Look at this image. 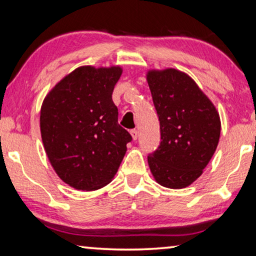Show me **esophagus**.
<instances>
[{"label":"esophagus","instance_id":"esophagus-1","mask_svg":"<svg viewBox=\"0 0 256 256\" xmlns=\"http://www.w3.org/2000/svg\"><path fill=\"white\" fill-rule=\"evenodd\" d=\"M130 133H131L133 140H136L138 136H139V132H138V130H136V128L134 130H131V131H130Z\"/></svg>","mask_w":256,"mask_h":256}]
</instances>
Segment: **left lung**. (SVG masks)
Instances as JSON below:
<instances>
[{
  "label": "left lung",
  "instance_id": "8db88e82",
  "mask_svg": "<svg viewBox=\"0 0 256 256\" xmlns=\"http://www.w3.org/2000/svg\"><path fill=\"white\" fill-rule=\"evenodd\" d=\"M148 85L160 120V144L148 164L160 186L181 189L202 176L216 150L221 122L214 104L184 72L149 70Z\"/></svg>",
  "mask_w": 256,
  "mask_h": 256
}]
</instances>
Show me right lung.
<instances>
[{
  "instance_id": "obj_1",
  "label": "right lung",
  "mask_w": 256,
  "mask_h": 256,
  "mask_svg": "<svg viewBox=\"0 0 256 256\" xmlns=\"http://www.w3.org/2000/svg\"><path fill=\"white\" fill-rule=\"evenodd\" d=\"M122 68H76L48 93L40 108V136L48 160L77 190L108 184L132 136L118 124L112 102Z\"/></svg>"
}]
</instances>
